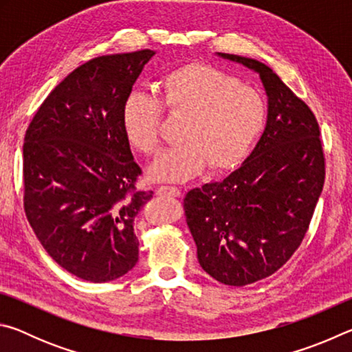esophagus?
Here are the masks:
<instances>
[{
  "instance_id": "1",
  "label": "esophagus",
  "mask_w": 352,
  "mask_h": 352,
  "mask_svg": "<svg viewBox=\"0 0 352 352\" xmlns=\"http://www.w3.org/2000/svg\"><path fill=\"white\" fill-rule=\"evenodd\" d=\"M158 194L160 195H170V197H180L182 190L175 186H160Z\"/></svg>"
}]
</instances>
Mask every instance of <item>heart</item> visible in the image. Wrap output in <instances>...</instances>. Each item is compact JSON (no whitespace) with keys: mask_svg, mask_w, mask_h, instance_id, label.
<instances>
[{"mask_svg":"<svg viewBox=\"0 0 352 352\" xmlns=\"http://www.w3.org/2000/svg\"><path fill=\"white\" fill-rule=\"evenodd\" d=\"M157 98L130 93L122 104L124 136L135 151H160L162 107L169 116L183 119L182 146L164 152L152 168L157 180L183 182L208 164L214 172L242 164L259 140L267 121L262 94L205 63H188L166 73L155 87Z\"/></svg>","mask_w":352,"mask_h":352,"instance_id":"1","label":"heart"}]
</instances>
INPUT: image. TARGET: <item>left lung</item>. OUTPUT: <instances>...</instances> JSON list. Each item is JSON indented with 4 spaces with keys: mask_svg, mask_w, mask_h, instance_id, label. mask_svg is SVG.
<instances>
[{
    "mask_svg": "<svg viewBox=\"0 0 352 352\" xmlns=\"http://www.w3.org/2000/svg\"><path fill=\"white\" fill-rule=\"evenodd\" d=\"M219 56L259 73L269 118L245 163L222 182L189 190L183 208L201 269L242 287L273 275L301 245L323 190L324 152L317 118L272 68Z\"/></svg>",
    "mask_w": 352,
    "mask_h": 352,
    "instance_id": "obj_1",
    "label": "left lung"
}]
</instances>
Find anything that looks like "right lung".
Here are the masks:
<instances>
[{
    "mask_svg": "<svg viewBox=\"0 0 352 352\" xmlns=\"http://www.w3.org/2000/svg\"><path fill=\"white\" fill-rule=\"evenodd\" d=\"M141 50L80 65L50 93L26 130V217L47 254L90 283L126 275L138 262L133 222L152 199L124 136L121 110L144 65Z\"/></svg>",
    "mask_w": 352,
    "mask_h": 352,
    "instance_id": "1",
    "label": "right lung"
}]
</instances>
